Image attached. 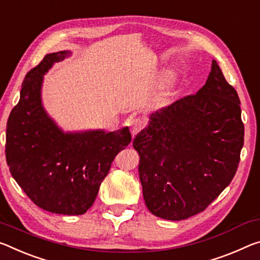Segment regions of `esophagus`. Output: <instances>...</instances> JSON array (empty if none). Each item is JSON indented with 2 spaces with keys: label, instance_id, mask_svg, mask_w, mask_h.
<instances>
[{
  "label": "esophagus",
  "instance_id": "34e87169",
  "mask_svg": "<svg viewBox=\"0 0 260 260\" xmlns=\"http://www.w3.org/2000/svg\"><path fill=\"white\" fill-rule=\"evenodd\" d=\"M131 131H132V135H137L140 131H141L143 127L146 126V119L143 118H137L133 119L131 123Z\"/></svg>",
  "mask_w": 260,
  "mask_h": 260
}]
</instances>
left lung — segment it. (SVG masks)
<instances>
[{
    "label": "left lung",
    "mask_w": 260,
    "mask_h": 260,
    "mask_svg": "<svg viewBox=\"0 0 260 260\" xmlns=\"http://www.w3.org/2000/svg\"><path fill=\"white\" fill-rule=\"evenodd\" d=\"M243 143L240 98L213 60L203 88L151 113L133 140L147 208L171 221L205 211L233 180Z\"/></svg>",
    "instance_id": "8db88e82"
}]
</instances>
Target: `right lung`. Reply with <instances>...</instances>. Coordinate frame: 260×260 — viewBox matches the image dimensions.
<instances>
[{
	"label": "right lung",
	"instance_id": "add662e5",
	"mask_svg": "<svg viewBox=\"0 0 260 260\" xmlns=\"http://www.w3.org/2000/svg\"><path fill=\"white\" fill-rule=\"evenodd\" d=\"M72 54L45 55L24 78L18 104L7 122L6 157L11 176L45 211L82 215L91 207L119 151L132 140L128 127L114 132H64L44 109V75Z\"/></svg>",
	"mask_w": 260,
	"mask_h": 260
}]
</instances>
